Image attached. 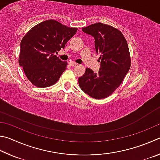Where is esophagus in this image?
<instances>
[{
    "mask_svg": "<svg viewBox=\"0 0 160 160\" xmlns=\"http://www.w3.org/2000/svg\"><path fill=\"white\" fill-rule=\"evenodd\" d=\"M69 65H71L72 67H76V66L78 65V64L74 62H69Z\"/></svg>",
    "mask_w": 160,
    "mask_h": 160,
    "instance_id": "34e87169",
    "label": "esophagus"
}]
</instances>
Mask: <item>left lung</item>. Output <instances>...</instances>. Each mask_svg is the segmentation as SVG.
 <instances>
[{
	"mask_svg": "<svg viewBox=\"0 0 160 160\" xmlns=\"http://www.w3.org/2000/svg\"><path fill=\"white\" fill-rule=\"evenodd\" d=\"M82 31L95 38L96 52L100 54V68L98 73L86 68L78 78V84L89 96L105 98L119 87L130 69L127 41L119 30L101 22L83 27Z\"/></svg>",
	"mask_w": 160,
	"mask_h": 160,
	"instance_id": "8db88e82",
	"label": "left lung"
}]
</instances>
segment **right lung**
<instances>
[{"label":"right lung","instance_id":"add662e5","mask_svg":"<svg viewBox=\"0 0 160 160\" xmlns=\"http://www.w3.org/2000/svg\"><path fill=\"white\" fill-rule=\"evenodd\" d=\"M77 32V28L49 19L32 28L22 39L19 64L36 87H48L58 82L67 62L59 59L55 52L64 49Z\"/></svg>","mask_w":160,"mask_h":160}]
</instances>
